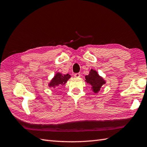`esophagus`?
Returning <instances> with one entry per match:
<instances>
[{
  "instance_id": "esophagus-1",
  "label": "esophagus",
  "mask_w": 147,
  "mask_h": 147,
  "mask_svg": "<svg viewBox=\"0 0 147 147\" xmlns=\"http://www.w3.org/2000/svg\"><path fill=\"white\" fill-rule=\"evenodd\" d=\"M74 76L75 78H80V73H76L74 74Z\"/></svg>"
}]
</instances>
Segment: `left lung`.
<instances>
[{
  "label": "left lung",
  "instance_id": "obj_1",
  "mask_svg": "<svg viewBox=\"0 0 147 147\" xmlns=\"http://www.w3.org/2000/svg\"><path fill=\"white\" fill-rule=\"evenodd\" d=\"M85 82L91 86V89L94 93H98L102 87L106 83V81L100 76L97 71L91 69L88 75L85 76Z\"/></svg>",
  "mask_w": 147,
  "mask_h": 147
}]
</instances>
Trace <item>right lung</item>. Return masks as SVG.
<instances>
[{
  "label": "right lung",
  "mask_w": 147,
  "mask_h": 147,
  "mask_svg": "<svg viewBox=\"0 0 147 147\" xmlns=\"http://www.w3.org/2000/svg\"><path fill=\"white\" fill-rule=\"evenodd\" d=\"M71 75L69 74H62L60 72L56 73L54 76L48 83V86L50 88H55L57 87H60L64 85L67 83L69 79H70Z\"/></svg>",
  "instance_id": "right-lung-1"
}]
</instances>
